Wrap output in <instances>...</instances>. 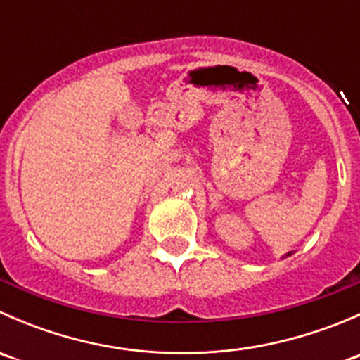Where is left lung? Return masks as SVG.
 Masks as SVG:
<instances>
[{
	"mask_svg": "<svg viewBox=\"0 0 360 360\" xmlns=\"http://www.w3.org/2000/svg\"><path fill=\"white\" fill-rule=\"evenodd\" d=\"M291 254H292V252H288V254H285V256H284V257H288V256H291Z\"/></svg>",
	"mask_w": 360,
	"mask_h": 360,
	"instance_id": "8db88e82",
	"label": "left lung"
}]
</instances>
